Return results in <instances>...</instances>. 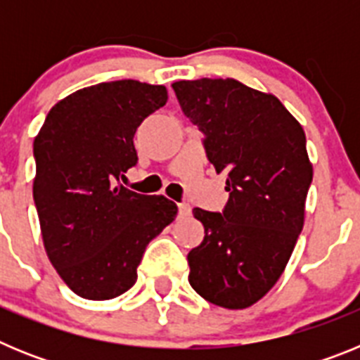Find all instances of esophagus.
<instances>
[{
	"label": "esophagus",
	"mask_w": 360,
	"mask_h": 360,
	"mask_svg": "<svg viewBox=\"0 0 360 360\" xmlns=\"http://www.w3.org/2000/svg\"><path fill=\"white\" fill-rule=\"evenodd\" d=\"M191 214V205L189 203H178V216L180 218H186Z\"/></svg>",
	"instance_id": "34e87169"
}]
</instances>
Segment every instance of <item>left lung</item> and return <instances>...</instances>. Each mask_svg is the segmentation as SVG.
<instances>
[{
    "instance_id": "8db88e82",
    "label": "left lung",
    "mask_w": 360,
    "mask_h": 360,
    "mask_svg": "<svg viewBox=\"0 0 360 360\" xmlns=\"http://www.w3.org/2000/svg\"><path fill=\"white\" fill-rule=\"evenodd\" d=\"M173 90L216 173H227L224 212L193 209L205 236L187 254L191 287L221 308H249L281 278L303 231L314 176L307 136L278 97L236 79L178 81Z\"/></svg>"
}]
</instances>
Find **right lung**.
<instances>
[{"label":"right lung","mask_w":360,"mask_h":360,"mask_svg":"<svg viewBox=\"0 0 360 360\" xmlns=\"http://www.w3.org/2000/svg\"><path fill=\"white\" fill-rule=\"evenodd\" d=\"M167 103L165 86L133 79L73 91L34 141V202L50 263L72 292L104 301L135 285L144 250L176 218L165 196L120 186L136 164L133 136Z\"/></svg>","instance_id":"right-lung-1"}]
</instances>
